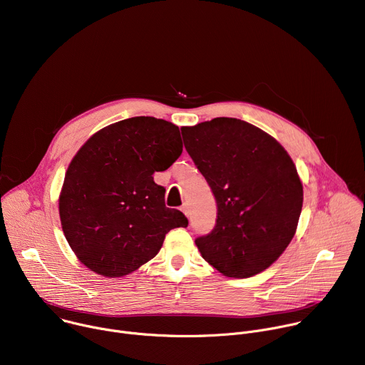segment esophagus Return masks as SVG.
Returning a JSON list of instances; mask_svg holds the SVG:
<instances>
[{
  "label": "esophagus",
  "instance_id": "1",
  "mask_svg": "<svg viewBox=\"0 0 365 365\" xmlns=\"http://www.w3.org/2000/svg\"><path fill=\"white\" fill-rule=\"evenodd\" d=\"M182 212H183L186 217H189V207H187L186 203L182 206Z\"/></svg>",
  "mask_w": 365,
  "mask_h": 365
}]
</instances>
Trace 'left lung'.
Masks as SVG:
<instances>
[{
    "mask_svg": "<svg viewBox=\"0 0 365 365\" xmlns=\"http://www.w3.org/2000/svg\"><path fill=\"white\" fill-rule=\"evenodd\" d=\"M182 134L218 206L214 230L195 240L202 257L228 277L266 270L292 241L302 212L303 186L290 155L237 118L183 127Z\"/></svg>",
    "mask_w": 365,
    "mask_h": 365,
    "instance_id": "8db88e82",
    "label": "left lung"
}]
</instances>
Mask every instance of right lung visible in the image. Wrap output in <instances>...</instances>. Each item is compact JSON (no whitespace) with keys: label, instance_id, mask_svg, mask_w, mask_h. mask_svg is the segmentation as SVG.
Returning <instances> with one entry per match:
<instances>
[{"label":"right lung","instance_id":"right-lung-1","mask_svg":"<svg viewBox=\"0 0 365 365\" xmlns=\"http://www.w3.org/2000/svg\"><path fill=\"white\" fill-rule=\"evenodd\" d=\"M182 150L179 127L154 117L111 124L81 147L59 197L62 228L81 263L106 277L130 274L159 252L170 230L187 227L153 179Z\"/></svg>","mask_w":365,"mask_h":365}]
</instances>
